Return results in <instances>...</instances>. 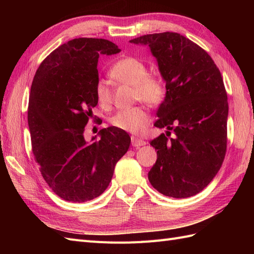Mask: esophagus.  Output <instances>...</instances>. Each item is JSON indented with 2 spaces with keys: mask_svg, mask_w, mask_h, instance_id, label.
Listing matches in <instances>:
<instances>
[{
  "mask_svg": "<svg viewBox=\"0 0 254 254\" xmlns=\"http://www.w3.org/2000/svg\"><path fill=\"white\" fill-rule=\"evenodd\" d=\"M145 144H146V141L140 140L134 136H131V145L133 146V147H140V146H144Z\"/></svg>",
  "mask_w": 254,
  "mask_h": 254,
  "instance_id": "1",
  "label": "esophagus"
}]
</instances>
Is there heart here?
Here are the masks:
<instances>
[{
    "label": "heart",
    "instance_id": "1",
    "mask_svg": "<svg viewBox=\"0 0 254 254\" xmlns=\"http://www.w3.org/2000/svg\"><path fill=\"white\" fill-rule=\"evenodd\" d=\"M109 75L115 81L132 84L135 101H142L151 107H157L164 101L166 88L162 77L147 73V66L140 59L125 57L118 60L111 66ZM94 91L98 104L104 108L112 104V89L105 80H98ZM149 122V114L142 106L122 109L110 120L112 126L132 134H142Z\"/></svg>",
    "mask_w": 254,
    "mask_h": 254
}]
</instances>
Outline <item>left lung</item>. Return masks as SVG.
I'll return each instance as SVG.
<instances>
[{
  "instance_id": "1",
  "label": "left lung",
  "mask_w": 254,
  "mask_h": 254,
  "mask_svg": "<svg viewBox=\"0 0 254 254\" xmlns=\"http://www.w3.org/2000/svg\"><path fill=\"white\" fill-rule=\"evenodd\" d=\"M130 42L148 45L166 81L155 126L168 131L150 141L158 158L149 182L168 197L194 196L216 176L227 151L229 106L219 68L180 34L144 35ZM171 129L174 135L168 138Z\"/></svg>"
}]
</instances>
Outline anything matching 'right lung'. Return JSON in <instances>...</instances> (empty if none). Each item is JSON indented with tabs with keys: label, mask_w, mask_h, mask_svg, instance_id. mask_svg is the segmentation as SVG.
<instances>
[{
	"label": "right lung",
	"mask_w": 254,
	"mask_h": 254,
	"mask_svg": "<svg viewBox=\"0 0 254 254\" xmlns=\"http://www.w3.org/2000/svg\"><path fill=\"white\" fill-rule=\"evenodd\" d=\"M120 51L109 40L77 38L54 50L35 74L27 110L34 158L64 200L80 203L102 195L129 148L128 133L113 126L99 131V141L88 143L83 136L98 103L99 55Z\"/></svg>",
	"instance_id": "add662e5"
}]
</instances>
